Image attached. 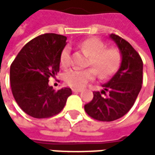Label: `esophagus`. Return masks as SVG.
I'll list each match as a JSON object with an SVG mask.
<instances>
[{
    "label": "esophagus",
    "mask_w": 155,
    "mask_h": 155,
    "mask_svg": "<svg viewBox=\"0 0 155 155\" xmlns=\"http://www.w3.org/2000/svg\"><path fill=\"white\" fill-rule=\"evenodd\" d=\"M83 89L81 88H72V92L73 93H79V92H82Z\"/></svg>",
    "instance_id": "34e87169"
}]
</instances>
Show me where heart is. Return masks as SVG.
Wrapping results in <instances>:
<instances>
[{"label": "heart", "mask_w": 155, "mask_h": 155, "mask_svg": "<svg viewBox=\"0 0 155 155\" xmlns=\"http://www.w3.org/2000/svg\"><path fill=\"white\" fill-rule=\"evenodd\" d=\"M78 46L90 55L88 65L96 68H88L85 70L71 69L64 73L63 79L71 87H83L88 82L97 78V71L102 77L110 75L114 72L120 61V53L117 49L106 47L105 44L98 38H88L78 45ZM71 48L66 46L60 54V64L67 67L70 64Z\"/></svg>", "instance_id": "1"}]
</instances>
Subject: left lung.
<instances>
[{
    "mask_svg": "<svg viewBox=\"0 0 155 155\" xmlns=\"http://www.w3.org/2000/svg\"><path fill=\"white\" fill-rule=\"evenodd\" d=\"M110 38L121 51L120 68L103 84L104 90L93 92V99L84 105V110L89 116L102 122L114 121L127 114L140 91L143 79V62L139 53L120 36L110 34ZM106 92H109V95H106Z\"/></svg>",
    "mask_w": 155,
    "mask_h": 155,
    "instance_id": "1",
    "label": "left lung"
}]
</instances>
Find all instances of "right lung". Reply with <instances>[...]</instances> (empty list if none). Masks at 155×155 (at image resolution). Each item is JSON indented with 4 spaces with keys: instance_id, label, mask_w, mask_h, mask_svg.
I'll return each instance as SVG.
<instances>
[{
    "instance_id": "1",
    "label": "right lung",
    "mask_w": 155,
    "mask_h": 155,
    "mask_svg": "<svg viewBox=\"0 0 155 155\" xmlns=\"http://www.w3.org/2000/svg\"><path fill=\"white\" fill-rule=\"evenodd\" d=\"M67 37L56 33L41 34L20 50L10 67V83L16 103L29 116L49 118L63 110L71 88L56 91L49 86V77L59 71L60 54Z\"/></svg>"
}]
</instances>
